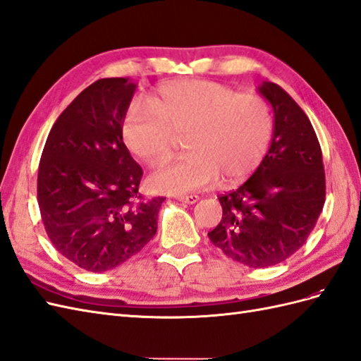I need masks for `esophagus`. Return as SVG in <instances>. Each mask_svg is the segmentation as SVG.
Wrapping results in <instances>:
<instances>
[{
	"label": "esophagus",
	"mask_w": 361,
	"mask_h": 361,
	"mask_svg": "<svg viewBox=\"0 0 361 361\" xmlns=\"http://www.w3.org/2000/svg\"><path fill=\"white\" fill-rule=\"evenodd\" d=\"M178 200L183 202V204L192 205V204H196V202L199 200V197L197 196H178Z\"/></svg>",
	"instance_id": "obj_1"
}]
</instances>
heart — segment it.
Segmentation results:
<instances>
[{
    "mask_svg": "<svg viewBox=\"0 0 361 361\" xmlns=\"http://www.w3.org/2000/svg\"><path fill=\"white\" fill-rule=\"evenodd\" d=\"M176 136L188 152L162 162L148 176L156 192L187 195L219 180L240 182L259 169L272 137L268 104L211 81H174L157 89L150 102L135 99L126 113L122 137L131 154L152 164L169 156Z\"/></svg>",
    "mask_w": 361,
    "mask_h": 361,
    "instance_id": "heart-1",
    "label": "heart"
}]
</instances>
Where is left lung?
<instances>
[{
    "label": "left lung",
    "mask_w": 361,
    "mask_h": 361,
    "mask_svg": "<svg viewBox=\"0 0 361 361\" xmlns=\"http://www.w3.org/2000/svg\"><path fill=\"white\" fill-rule=\"evenodd\" d=\"M257 90L274 113L269 150L243 185L219 197L222 221L208 237L230 259L267 268L303 247L326 185L319 139L305 111L274 82Z\"/></svg>",
    "instance_id": "8db88e82"
}]
</instances>
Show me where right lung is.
Instances as JSON below:
<instances>
[{"instance_id":"obj_1","label":"right lung","mask_w":361,"mask_h":361,"mask_svg":"<svg viewBox=\"0 0 361 361\" xmlns=\"http://www.w3.org/2000/svg\"><path fill=\"white\" fill-rule=\"evenodd\" d=\"M135 90L128 78L87 87L59 114L39 161L38 205L49 239L92 272L116 268L142 250L165 200H144L142 169L122 140Z\"/></svg>"}]
</instances>
